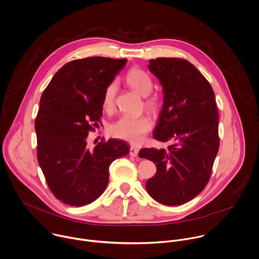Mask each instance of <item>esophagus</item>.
Masks as SVG:
<instances>
[{"label": "esophagus", "instance_id": "1", "mask_svg": "<svg viewBox=\"0 0 259 259\" xmlns=\"http://www.w3.org/2000/svg\"><path fill=\"white\" fill-rule=\"evenodd\" d=\"M138 152H139V148L137 146H134V145L130 146V155L131 156L136 157L138 155Z\"/></svg>", "mask_w": 259, "mask_h": 259}]
</instances>
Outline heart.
Segmentation results:
<instances>
[{
	"mask_svg": "<svg viewBox=\"0 0 259 259\" xmlns=\"http://www.w3.org/2000/svg\"><path fill=\"white\" fill-rule=\"evenodd\" d=\"M127 84L136 93L145 97L150 94L153 81L149 74L141 68L133 67L125 75ZM117 83L110 82L103 94L102 105L106 111H111L115 105ZM146 108L151 112H156L159 108V100L156 96H149L145 100ZM151 128V120L146 115L122 116L110 126V132L114 137L124 139L132 143H139Z\"/></svg>",
	"mask_w": 259,
	"mask_h": 259,
	"instance_id": "b5f03b06",
	"label": "heart"
}]
</instances>
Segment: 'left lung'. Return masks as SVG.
<instances>
[{
  "instance_id": "1",
  "label": "left lung",
  "mask_w": 259,
  "mask_h": 259,
  "mask_svg": "<svg viewBox=\"0 0 259 259\" xmlns=\"http://www.w3.org/2000/svg\"><path fill=\"white\" fill-rule=\"evenodd\" d=\"M149 70L163 89V105L153 131L166 149L143 148L140 158L153 161L156 175L146 182L147 193L166 206L183 205L207 186L220 139L214 91L187 59H150Z\"/></svg>"
}]
</instances>
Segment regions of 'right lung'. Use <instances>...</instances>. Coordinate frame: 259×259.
Returning a JSON list of instances; mask_svg holds the SVG:
<instances>
[{"label": "right lung", "instance_id": "right-lung-1", "mask_svg": "<svg viewBox=\"0 0 259 259\" xmlns=\"http://www.w3.org/2000/svg\"><path fill=\"white\" fill-rule=\"evenodd\" d=\"M126 59L87 57L64 64L44 90L35 120L37 158L55 198L69 206L97 200L109 182L111 163L128 155V143L88 135L101 122L103 94Z\"/></svg>", "mask_w": 259, "mask_h": 259}]
</instances>
